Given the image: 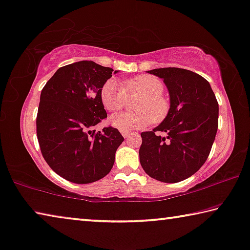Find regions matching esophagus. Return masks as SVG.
<instances>
[{
    "instance_id": "34e87169",
    "label": "esophagus",
    "mask_w": 250,
    "mask_h": 250,
    "mask_svg": "<svg viewBox=\"0 0 250 250\" xmlns=\"http://www.w3.org/2000/svg\"><path fill=\"white\" fill-rule=\"evenodd\" d=\"M121 133H122V136H124L125 138H128V137H130L132 135L131 132H129V131H121Z\"/></svg>"
}]
</instances>
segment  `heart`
<instances>
[{"label":"heart","instance_id":"heart-1","mask_svg":"<svg viewBox=\"0 0 250 250\" xmlns=\"http://www.w3.org/2000/svg\"><path fill=\"white\" fill-rule=\"evenodd\" d=\"M164 84L152 75H139L125 81L121 86L115 80H107L101 88V101L110 112L121 110L129 100L135 104L137 113H118L110 118V124L120 131L143 129L152 121L161 122L167 117L169 103L162 95Z\"/></svg>","mask_w":250,"mask_h":250}]
</instances>
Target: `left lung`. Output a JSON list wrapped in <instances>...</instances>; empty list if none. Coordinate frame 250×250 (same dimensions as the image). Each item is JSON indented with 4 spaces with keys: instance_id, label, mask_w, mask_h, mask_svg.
Wrapping results in <instances>:
<instances>
[{
    "instance_id": "left-lung-1",
    "label": "left lung",
    "mask_w": 250,
    "mask_h": 250,
    "mask_svg": "<svg viewBox=\"0 0 250 250\" xmlns=\"http://www.w3.org/2000/svg\"><path fill=\"white\" fill-rule=\"evenodd\" d=\"M148 73L163 78L170 106L161 125L141 132L140 164L155 180L177 183L195 174L208 159L217 135L219 104L210 83L194 72L165 67Z\"/></svg>"
}]
</instances>
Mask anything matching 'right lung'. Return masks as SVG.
I'll return each mask as SVG.
<instances>
[{
  "instance_id": "right-lung-1",
  "label": "right lung",
  "mask_w": 250,
  "mask_h": 250,
  "mask_svg": "<svg viewBox=\"0 0 250 250\" xmlns=\"http://www.w3.org/2000/svg\"><path fill=\"white\" fill-rule=\"evenodd\" d=\"M112 73L118 70L92 61L74 62L61 67L40 94V150L50 168L73 183H93L109 174L125 140L113 126L93 130L107 117L100 94Z\"/></svg>"
}]
</instances>
